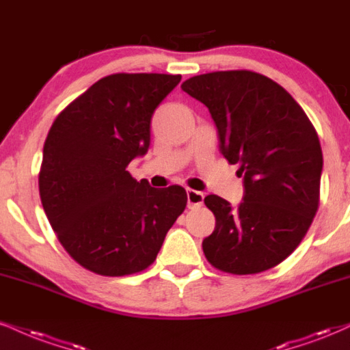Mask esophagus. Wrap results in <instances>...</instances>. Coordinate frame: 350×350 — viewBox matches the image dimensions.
I'll return each mask as SVG.
<instances>
[{"label":"esophagus","mask_w":350,"mask_h":350,"mask_svg":"<svg viewBox=\"0 0 350 350\" xmlns=\"http://www.w3.org/2000/svg\"><path fill=\"white\" fill-rule=\"evenodd\" d=\"M204 193L199 192V191H192V189H189L187 191V205L191 208L193 207H200L202 204H204Z\"/></svg>","instance_id":"obj_1"}]
</instances>
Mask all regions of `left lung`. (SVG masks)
Listing matches in <instances>:
<instances>
[{
	"label": "left lung",
	"instance_id": "8db88e82",
	"mask_svg": "<svg viewBox=\"0 0 350 350\" xmlns=\"http://www.w3.org/2000/svg\"><path fill=\"white\" fill-rule=\"evenodd\" d=\"M180 88L207 106L221 154L243 176L238 207L213 193L204 199L217 220L202 241L205 258L237 275L275 267L317 215L323 171L317 130L280 84L254 71H213Z\"/></svg>",
	"mask_w": 350,
	"mask_h": 350
}]
</instances>
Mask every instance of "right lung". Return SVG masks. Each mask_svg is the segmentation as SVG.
<instances>
[{"instance_id": "obj_1", "label": "right lung", "mask_w": 350, "mask_h": 350, "mask_svg": "<svg viewBox=\"0 0 350 350\" xmlns=\"http://www.w3.org/2000/svg\"><path fill=\"white\" fill-rule=\"evenodd\" d=\"M180 75L117 73L60 112L44 145L42 207L58 241L99 275L145 271L187 204L184 187L138 183L129 164L150 148V124Z\"/></svg>"}]
</instances>
